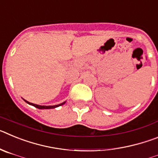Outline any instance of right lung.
Masks as SVG:
<instances>
[{"instance_id":"1","label":"right lung","mask_w":158,"mask_h":158,"mask_svg":"<svg viewBox=\"0 0 158 158\" xmlns=\"http://www.w3.org/2000/svg\"><path fill=\"white\" fill-rule=\"evenodd\" d=\"M25 101L27 102V104H31V105H33L34 107L39 108V109H51V108H54V107H58V106L62 105V104H64L65 103V102H64V103H62V104H58V105H54V106H41V105H38V104H32V103H29V102L27 101V100H25Z\"/></svg>"}]
</instances>
